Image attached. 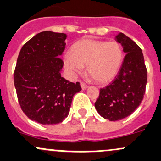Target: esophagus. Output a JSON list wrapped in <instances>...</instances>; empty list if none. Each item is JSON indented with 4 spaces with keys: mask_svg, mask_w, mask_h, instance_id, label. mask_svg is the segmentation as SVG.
Segmentation results:
<instances>
[{
    "mask_svg": "<svg viewBox=\"0 0 161 161\" xmlns=\"http://www.w3.org/2000/svg\"><path fill=\"white\" fill-rule=\"evenodd\" d=\"M80 85H81V87H82V89H83V90H85L88 88V86L86 85V84L84 83L83 82H80Z\"/></svg>",
    "mask_w": 161,
    "mask_h": 161,
    "instance_id": "1",
    "label": "esophagus"
}]
</instances>
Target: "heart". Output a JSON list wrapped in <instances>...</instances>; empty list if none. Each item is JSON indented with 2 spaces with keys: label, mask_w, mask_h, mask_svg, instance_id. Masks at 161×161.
<instances>
[{
  "label": "heart",
  "mask_w": 161,
  "mask_h": 161,
  "mask_svg": "<svg viewBox=\"0 0 161 161\" xmlns=\"http://www.w3.org/2000/svg\"><path fill=\"white\" fill-rule=\"evenodd\" d=\"M123 47L117 42L83 39L64 56L65 67L72 74L80 73L87 65L89 76L98 82H106L117 75L123 61Z\"/></svg>",
  "instance_id": "1"
}]
</instances>
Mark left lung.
Instances as JSON below:
<instances>
[{"label":"left lung","instance_id":"left-lung-1","mask_svg":"<svg viewBox=\"0 0 161 161\" xmlns=\"http://www.w3.org/2000/svg\"><path fill=\"white\" fill-rule=\"evenodd\" d=\"M116 40L126 54L116 79L100 89L95 103L99 115L110 121L124 119L137 109L144 96L147 81L141 48L123 33L118 34Z\"/></svg>","mask_w":161,"mask_h":161}]
</instances>
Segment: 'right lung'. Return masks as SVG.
<instances>
[{"mask_svg": "<svg viewBox=\"0 0 161 161\" xmlns=\"http://www.w3.org/2000/svg\"><path fill=\"white\" fill-rule=\"evenodd\" d=\"M66 35L45 31L26 42L20 51L14 72L18 103L31 120L58 124L69 115L72 98L82 90L79 82L61 75L59 58L65 48Z\"/></svg>", "mask_w": 161, "mask_h": 161, "instance_id": "right-lung-1", "label": "right lung"}]
</instances>
